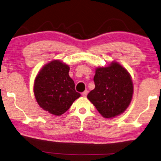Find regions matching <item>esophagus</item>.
Listing matches in <instances>:
<instances>
[{"mask_svg":"<svg viewBox=\"0 0 161 161\" xmlns=\"http://www.w3.org/2000/svg\"><path fill=\"white\" fill-rule=\"evenodd\" d=\"M88 91H85V92H82V95L83 96V97H86L87 96V95H88Z\"/></svg>","mask_w":161,"mask_h":161,"instance_id":"obj_1","label":"esophagus"}]
</instances>
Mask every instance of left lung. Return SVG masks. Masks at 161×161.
I'll return each mask as SVG.
<instances>
[{
  "label": "left lung",
  "instance_id": "left-lung-1",
  "mask_svg": "<svg viewBox=\"0 0 161 161\" xmlns=\"http://www.w3.org/2000/svg\"><path fill=\"white\" fill-rule=\"evenodd\" d=\"M95 88L87 96L103 117L111 119L127 109L133 94V85L128 71L118 62L96 68Z\"/></svg>",
  "mask_w": 161,
  "mask_h": 161
}]
</instances>
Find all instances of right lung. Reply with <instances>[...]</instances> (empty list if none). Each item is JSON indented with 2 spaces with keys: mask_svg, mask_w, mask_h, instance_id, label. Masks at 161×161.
I'll use <instances>...</instances> for the list:
<instances>
[{
  "mask_svg": "<svg viewBox=\"0 0 161 161\" xmlns=\"http://www.w3.org/2000/svg\"><path fill=\"white\" fill-rule=\"evenodd\" d=\"M69 67L54 60L42 67L36 75L34 93L39 106L54 115H61L81 94L69 75Z\"/></svg>",
  "mask_w": 161,
  "mask_h": 161,
  "instance_id": "add662e5",
  "label": "right lung"
}]
</instances>
